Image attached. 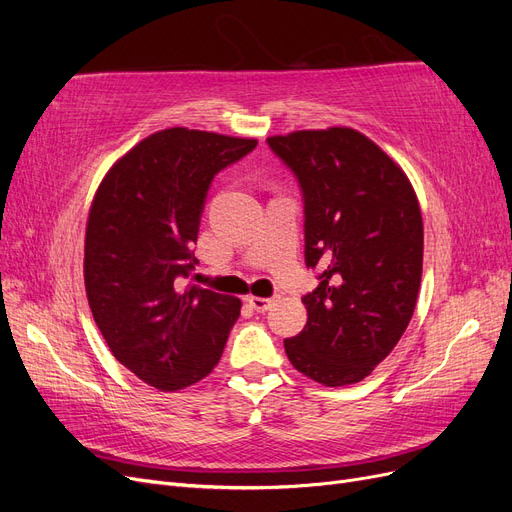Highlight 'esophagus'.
Wrapping results in <instances>:
<instances>
[{
  "label": "esophagus",
  "mask_w": 512,
  "mask_h": 512,
  "mask_svg": "<svg viewBox=\"0 0 512 512\" xmlns=\"http://www.w3.org/2000/svg\"><path fill=\"white\" fill-rule=\"evenodd\" d=\"M247 301H250V305L256 309V312L258 314H265V312H269V309L275 305V297H271V299H262V297H250V299H247Z\"/></svg>",
  "instance_id": "1"
}]
</instances>
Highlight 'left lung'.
Masks as SVG:
<instances>
[{"label": "left lung", "mask_w": 512, "mask_h": 512, "mask_svg": "<svg viewBox=\"0 0 512 512\" xmlns=\"http://www.w3.org/2000/svg\"><path fill=\"white\" fill-rule=\"evenodd\" d=\"M297 177L307 324L284 339L294 369L324 386L361 382L408 329L423 273V218L412 185L386 153L350 128L267 138Z\"/></svg>", "instance_id": "8db88e82"}]
</instances>
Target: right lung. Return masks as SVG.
Masks as SVG:
<instances>
[{"mask_svg":"<svg viewBox=\"0 0 512 512\" xmlns=\"http://www.w3.org/2000/svg\"><path fill=\"white\" fill-rule=\"evenodd\" d=\"M254 138L168 128L147 136L111 170L91 203L85 290L115 359L160 391L209 376L241 301L181 288L213 177L254 151Z\"/></svg>","mask_w":512,"mask_h":512,"instance_id":"obj_1","label":"right lung"}]
</instances>
